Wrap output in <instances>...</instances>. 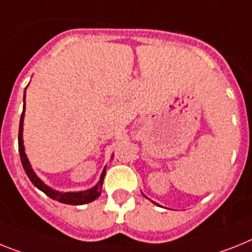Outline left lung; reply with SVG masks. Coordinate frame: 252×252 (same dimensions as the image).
Wrapping results in <instances>:
<instances>
[{
  "label": "left lung",
  "instance_id": "8db88e82",
  "mask_svg": "<svg viewBox=\"0 0 252 252\" xmlns=\"http://www.w3.org/2000/svg\"><path fill=\"white\" fill-rule=\"evenodd\" d=\"M143 196H145V194H143ZM145 197H146V196H145ZM156 205H158V204H156Z\"/></svg>",
  "mask_w": 252,
  "mask_h": 252
}]
</instances>
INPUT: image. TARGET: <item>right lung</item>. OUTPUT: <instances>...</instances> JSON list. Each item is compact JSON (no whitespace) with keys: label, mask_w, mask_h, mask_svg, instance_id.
<instances>
[{"label":"right lung","mask_w":252,"mask_h":252,"mask_svg":"<svg viewBox=\"0 0 252 252\" xmlns=\"http://www.w3.org/2000/svg\"><path fill=\"white\" fill-rule=\"evenodd\" d=\"M24 110H25V92H24ZM24 110H23L22 118H20V124H19V154H20V160H22L23 168H24L25 173L28 175V178L38 189H41L43 193H46L50 198L56 200L59 202L67 205H83L88 204V202L96 200L101 194V189H102L103 185V177L106 173V166L103 168L102 173H101L100 181L97 182V185L94 187L87 189V191H80V192H59L56 189H52L48 187L47 185H44L41 179L38 178L34 170L32 169L31 162H29L28 158L25 155L24 150V142H23V122H24Z\"/></svg>","instance_id":"right-lung-1"}]
</instances>
